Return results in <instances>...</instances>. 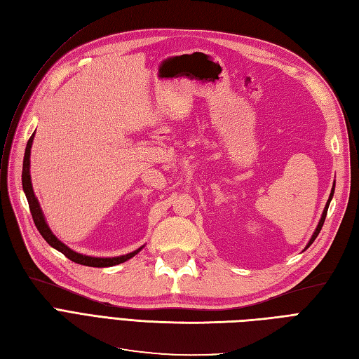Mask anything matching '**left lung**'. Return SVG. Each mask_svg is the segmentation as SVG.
<instances>
[{
	"label": "left lung",
	"mask_w": 359,
	"mask_h": 359,
	"mask_svg": "<svg viewBox=\"0 0 359 359\" xmlns=\"http://www.w3.org/2000/svg\"><path fill=\"white\" fill-rule=\"evenodd\" d=\"M334 189H335V184L332 186V189H331V193H330V198H328V202H327V205H325V208H323V212H322V217H320V220H319V223H318V226H316V229H314V232H313V235H311V238H310V241H309V244L306 245V248L304 250H307L311 244H313V241L316 240L318 238V235H319V232H320V229H322V226H323V222H325V217H327V212H328V206H330V202L332 201V196H334Z\"/></svg>",
	"instance_id": "left-lung-1"
}]
</instances>
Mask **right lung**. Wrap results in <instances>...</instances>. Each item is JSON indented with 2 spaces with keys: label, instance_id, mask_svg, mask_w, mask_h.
I'll return each instance as SVG.
<instances>
[{
  "label": "right lung",
  "instance_id": "1",
  "mask_svg": "<svg viewBox=\"0 0 359 359\" xmlns=\"http://www.w3.org/2000/svg\"><path fill=\"white\" fill-rule=\"evenodd\" d=\"M32 140H34V133L29 137L27 148H25V156H24V168H22V187H24V193L27 196L28 205H29V211L32 215V220H34L37 229L40 232V235L45 238V241L53 247L58 252H61L64 256L69 257L72 262H76L79 265H86V266H94V268H104V266H114L118 264H123L126 260L132 259L133 256H136L140 250H142L145 245L139 247L137 250L132 253H127L123 256H114V257H94V256H86L82 253L74 252L69 245L64 244L61 240L53 235V232L50 231V227L45 219V214H43L41 208H40V203L39 199L36 198L34 190H32V182H31V173H29V157H31V147H32Z\"/></svg>",
  "mask_w": 359,
  "mask_h": 359
}]
</instances>
